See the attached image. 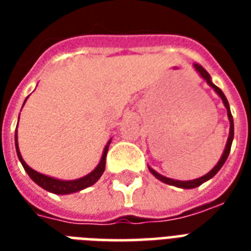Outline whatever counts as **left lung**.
<instances>
[{
    "mask_svg": "<svg viewBox=\"0 0 251 251\" xmlns=\"http://www.w3.org/2000/svg\"><path fill=\"white\" fill-rule=\"evenodd\" d=\"M194 69L197 70V73H198L199 75H201V78H203V79L206 80L207 84L210 87H212L214 88V91L216 92V94L220 96V99L223 100V104H224V106L226 108V114H228V120H229V137H228V141H226V149H224V152H223L222 157H220V160L218 161V164L215 165L212 169H211L207 175L202 176V177H199V178H195V179H189V181H179V179H173V178H169V177H165V176L160 175V173H157L155 169H152L151 167H149L150 172L152 173L155 177H156L157 179H160L161 182L164 183H168V185H172V186H176V187H179V189H194V187H198L201 186L203 182H206V181H208V179H211L212 177H214L216 173H218L219 171H220V168L224 165V163L226 161V159H228V155H229L230 152V147H232V142H233V135H234V125H233V117H232V113H230V108H229V102H228V100H226V95L223 94V91L219 88L218 86H215L214 83H212V80H211V75L208 74V73L204 70V69L201 66V65L198 64H194Z\"/></svg>",
    "mask_w": 251,
    "mask_h": 251,
    "instance_id": "8db88e82",
    "label": "left lung"
}]
</instances>
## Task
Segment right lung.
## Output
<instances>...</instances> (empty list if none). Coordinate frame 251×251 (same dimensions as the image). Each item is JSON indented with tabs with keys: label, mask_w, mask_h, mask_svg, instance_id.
Masks as SVG:
<instances>
[{
	"label": "right lung",
	"mask_w": 251,
	"mask_h": 251,
	"mask_svg": "<svg viewBox=\"0 0 251 251\" xmlns=\"http://www.w3.org/2000/svg\"><path fill=\"white\" fill-rule=\"evenodd\" d=\"M27 99L25 98V102L27 101ZM25 102H23V105H25ZM19 122V120H18ZM112 139L108 141L106 143L105 149L102 151L101 159L99 161V164L96 165L94 171L90 172L88 175H86L84 177H80V178L76 179H70V181H66V179H58L54 178V177H49V176L41 175L39 172L33 171L32 168H29L28 165L25 164V161L23 160V157L21 155V151H19V146H18V134L17 130H15V150H17V155L19 161L22 163L23 168H25V171L27 172V175L31 177L33 182L37 183L39 186L43 187L44 190L49 191V193H53V194H58V195H66V194H73V193H76V191H80L86 189V187L92 186L96 181H98L101 175L105 171V159H106V152H108V149H109V145Z\"/></svg>",
	"instance_id": "right-lung-1"
}]
</instances>
